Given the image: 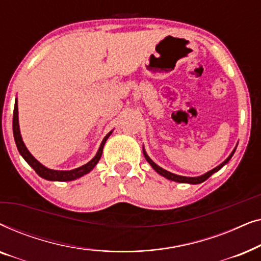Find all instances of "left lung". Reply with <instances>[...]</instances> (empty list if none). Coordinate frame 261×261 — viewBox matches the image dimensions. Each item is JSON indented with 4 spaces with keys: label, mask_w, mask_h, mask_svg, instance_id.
Listing matches in <instances>:
<instances>
[{
    "label": "left lung",
    "mask_w": 261,
    "mask_h": 261,
    "mask_svg": "<svg viewBox=\"0 0 261 261\" xmlns=\"http://www.w3.org/2000/svg\"><path fill=\"white\" fill-rule=\"evenodd\" d=\"M234 152H235V149L233 152L230 153V155L228 156V158L224 160V162L222 163V164H220L219 166H216L215 169H213L212 171H209V172H206V173H204V174H202V176H199V177H184V176H178V174H174V173H171V172H169V171H166V170H164V169H162V167L160 166H158L156 165V164L153 162V160L149 158V156L147 155V153L145 152V149H144V155H145V158H146V160H147V162L149 163V165H151L153 169H154L156 172H158L159 174H162L163 177H165V178H167V179H170V180H174V181H178V183H189V184H199V183H203V181L204 180H206L208 179V178L212 176L213 173H215V172H217V171H219L221 167H223L224 165H226V164L229 162L230 160V158L231 156H233V154H234Z\"/></svg>",
    "instance_id": "1"
}]
</instances>
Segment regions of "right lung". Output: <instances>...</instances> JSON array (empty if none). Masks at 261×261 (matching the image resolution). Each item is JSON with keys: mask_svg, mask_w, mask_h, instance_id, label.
Wrapping results in <instances>:
<instances>
[{"mask_svg": "<svg viewBox=\"0 0 261 261\" xmlns=\"http://www.w3.org/2000/svg\"><path fill=\"white\" fill-rule=\"evenodd\" d=\"M17 115H19V112H17V99H15V106H14V113H13V133H14V139H15L16 147H17V149H19L20 154L22 155V158L26 160L28 164H30V166L33 167L35 172H37L41 178H44V179H47V180H57V181L74 180V179H77V178H81L82 176H84V174L90 172V171L96 166V164L98 163V160L101 159L103 146H105L107 139L109 138V135L112 134V132H109V133L106 135L105 139H103L101 142V146H99L97 153H96V155L90 160V162L85 164V165L77 167V169H74V170H70V171L51 170V169H47V167H45L42 164L39 163L38 160L31 154L26 146H24L22 138H21V134H20L19 116Z\"/></svg>", "mask_w": 261, "mask_h": 261, "instance_id": "1", "label": "right lung"}]
</instances>
